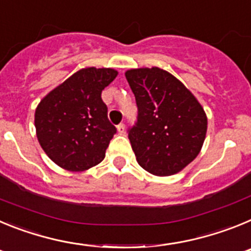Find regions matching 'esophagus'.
Listing matches in <instances>:
<instances>
[{"instance_id": "34e87169", "label": "esophagus", "mask_w": 251, "mask_h": 251, "mask_svg": "<svg viewBox=\"0 0 251 251\" xmlns=\"http://www.w3.org/2000/svg\"><path fill=\"white\" fill-rule=\"evenodd\" d=\"M117 129H118V132L121 133V134H123V133H124V130H126V126H124L123 123L118 124V126H117Z\"/></svg>"}]
</instances>
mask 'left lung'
Masks as SVG:
<instances>
[{"instance_id":"8db88e82","label":"left lung","mask_w":251,"mask_h":251,"mask_svg":"<svg viewBox=\"0 0 251 251\" xmlns=\"http://www.w3.org/2000/svg\"><path fill=\"white\" fill-rule=\"evenodd\" d=\"M138 121L128 132L136 159L154 176L178 174L197 157L207 132L200 101L176 76L157 66L126 72Z\"/></svg>"}]
</instances>
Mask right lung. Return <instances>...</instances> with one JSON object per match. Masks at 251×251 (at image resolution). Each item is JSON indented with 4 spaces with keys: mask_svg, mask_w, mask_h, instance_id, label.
<instances>
[{
    "mask_svg": "<svg viewBox=\"0 0 251 251\" xmlns=\"http://www.w3.org/2000/svg\"><path fill=\"white\" fill-rule=\"evenodd\" d=\"M117 75L112 68L86 66L48 93L36 106L37 139L59 167L81 172L104 159L117 129L108 119L101 90Z\"/></svg>",
    "mask_w": 251,
    "mask_h": 251,
    "instance_id": "obj_1",
    "label": "right lung"
}]
</instances>
